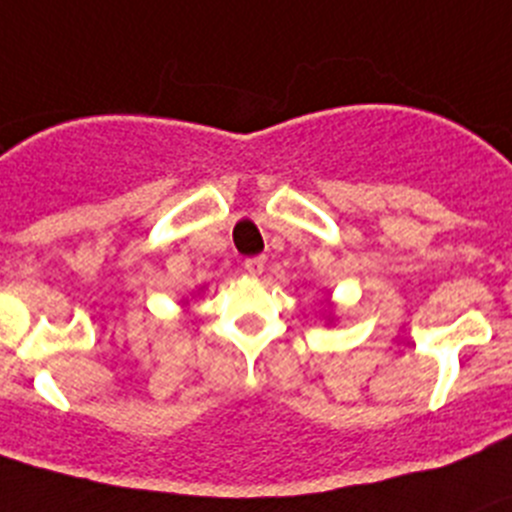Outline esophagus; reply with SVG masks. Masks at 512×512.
Segmentation results:
<instances>
[{
	"mask_svg": "<svg viewBox=\"0 0 512 512\" xmlns=\"http://www.w3.org/2000/svg\"><path fill=\"white\" fill-rule=\"evenodd\" d=\"M245 270L250 272V275H262V270H265V257H250V260H245Z\"/></svg>",
	"mask_w": 512,
	"mask_h": 512,
	"instance_id": "obj_1",
	"label": "esophagus"
}]
</instances>
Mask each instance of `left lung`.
I'll return each mask as SVG.
<instances>
[{
    "label": "left lung",
    "mask_w": 512,
    "mask_h": 512,
    "mask_svg": "<svg viewBox=\"0 0 512 512\" xmlns=\"http://www.w3.org/2000/svg\"><path fill=\"white\" fill-rule=\"evenodd\" d=\"M327 322L329 324L334 322V302H332V299H327Z\"/></svg>",
    "instance_id": "obj_1"
}]
</instances>
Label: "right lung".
<instances>
[{"instance_id":"add662e5","label":"right lung","mask_w":512,"mask_h":512,"mask_svg":"<svg viewBox=\"0 0 512 512\" xmlns=\"http://www.w3.org/2000/svg\"><path fill=\"white\" fill-rule=\"evenodd\" d=\"M200 289H203V287H200ZM183 304H188V299H185V302Z\"/></svg>"}]
</instances>
